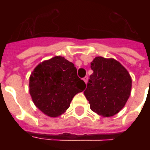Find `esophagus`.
I'll use <instances>...</instances> for the list:
<instances>
[{
  "mask_svg": "<svg viewBox=\"0 0 150 150\" xmlns=\"http://www.w3.org/2000/svg\"><path fill=\"white\" fill-rule=\"evenodd\" d=\"M83 81L86 82V84H87V82H88V77H87V76H86V77L83 78Z\"/></svg>",
  "mask_w": 150,
  "mask_h": 150,
  "instance_id": "obj_1",
  "label": "esophagus"
}]
</instances>
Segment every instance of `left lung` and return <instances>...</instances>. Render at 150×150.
Returning <instances> with one entry per match:
<instances>
[{
  "label": "left lung",
  "mask_w": 150,
  "mask_h": 150,
  "mask_svg": "<svg viewBox=\"0 0 150 150\" xmlns=\"http://www.w3.org/2000/svg\"><path fill=\"white\" fill-rule=\"evenodd\" d=\"M91 68L93 73L84 92L90 109L104 117L114 116L125 107L130 96V74L119 61L103 57L93 59Z\"/></svg>",
  "instance_id": "obj_1"
}]
</instances>
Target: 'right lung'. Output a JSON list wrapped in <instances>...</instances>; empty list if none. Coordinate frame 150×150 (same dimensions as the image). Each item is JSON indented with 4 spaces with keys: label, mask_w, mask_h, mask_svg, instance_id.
<instances>
[{
    "label": "right lung",
    "mask_w": 150,
    "mask_h": 150,
    "mask_svg": "<svg viewBox=\"0 0 150 150\" xmlns=\"http://www.w3.org/2000/svg\"><path fill=\"white\" fill-rule=\"evenodd\" d=\"M29 86L34 104L51 117L64 114L73 97L86 87L74 64L61 56L39 64L30 75Z\"/></svg>",
    "instance_id": "add662e5"
}]
</instances>
